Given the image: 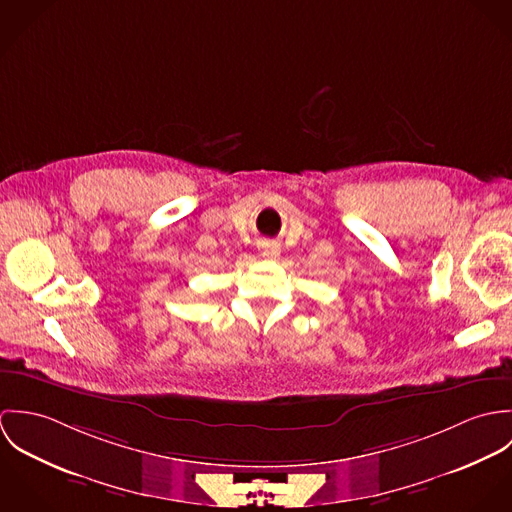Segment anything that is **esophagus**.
Instances as JSON below:
<instances>
[{
    "instance_id": "1",
    "label": "esophagus",
    "mask_w": 512,
    "mask_h": 512,
    "mask_svg": "<svg viewBox=\"0 0 512 512\" xmlns=\"http://www.w3.org/2000/svg\"><path fill=\"white\" fill-rule=\"evenodd\" d=\"M260 254L264 258H278L280 256V244L274 240H262L260 242Z\"/></svg>"
}]
</instances>
